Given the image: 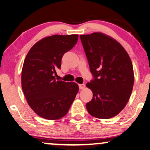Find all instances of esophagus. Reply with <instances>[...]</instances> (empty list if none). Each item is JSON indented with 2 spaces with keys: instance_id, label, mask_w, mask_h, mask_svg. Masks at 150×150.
Masks as SVG:
<instances>
[{
  "instance_id": "obj_1",
  "label": "esophagus",
  "mask_w": 150,
  "mask_h": 150,
  "mask_svg": "<svg viewBox=\"0 0 150 150\" xmlns=\"http://www.w3.org/2000/svg\"><path fill=\"white\" fill-rule=\"evenodd\" d=\"M79 88L80 90L83 89V88H85V85L84 84H79Z\"/></svg>"
}]
</instances>
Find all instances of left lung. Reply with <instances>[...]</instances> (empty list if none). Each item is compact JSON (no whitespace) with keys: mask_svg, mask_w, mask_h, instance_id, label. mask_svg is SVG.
<instances>
[{"mask_svg":"<svg viewBox=\"0 0 150 150\" xmlns=\"http://www.w3.org/2000/svg\"><path fill=\"white\" fill-rule=\"evenodd\" d=\"M93 79L86 83L93 97L86 103L92 116L109 119L117 115L129 100L134 84L132 62L124 48L100 33L80 35Z\"/></svg>","mask_w":150,"mask_h":150,"instance_id":"8db88e82","label":"left lung"}]
</instances>
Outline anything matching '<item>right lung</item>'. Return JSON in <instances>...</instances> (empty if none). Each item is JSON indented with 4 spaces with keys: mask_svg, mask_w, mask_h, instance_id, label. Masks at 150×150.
I'll return each instance as SVG.
<instances>
[{
    "mask_svg": "<svg viewBox=\"0 0 150 150\" xmlns=\"http://www.w3.org/2000/svg\"><path fill=\"white\" fill-rule=\"evenodd\" d=\"M77 35H52L34 45L25 58L22 88L31 109L40 117L58 120L64 117L79 91L74 82L56 80V69L62 58L77 43Z\"/></svg>",
    "mask_w": 150,
    "mask_h": 150,
    "instance_id": "right-lung-1",
    "label": "right lung"
}]
</instances>
